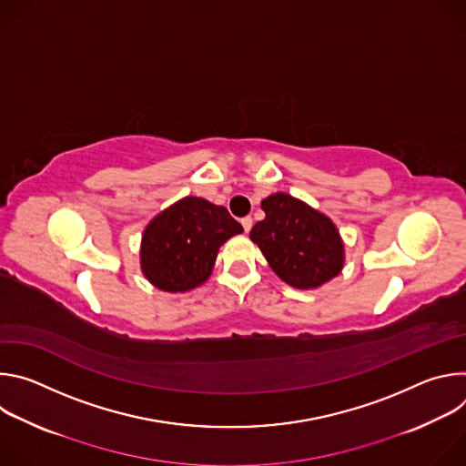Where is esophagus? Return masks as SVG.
I'll return each mask as SVG.
<instances>
[{"label":"esophagus","instance_id":"esophagus-1","mask_svg":"<svg viewBox=\"0 0 466 466\" xmlns=\"http://www.w3.org/2000/svg\"><path fill=\"white\" fill-rule=\"evenodd\" d=\"M241 225H243V230H245V232H250V228H252V218H248V216L243 218V219H241Z\"/></svg>","mask_w":466,"mask_h":466}]
</instances>
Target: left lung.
<instances>
[{"mask_svg": "<svg viewBox=\"0 0 466 466\" xmlns=\"http://www.w3.org/2000/svg\"><path fill=\"white\" fill-rule=\"evenodd\" d=\"M265 219L250 230L277 277L297 289H317L345 268V243L326 214L279 191L261 201Z\"/></svg>", "mask_w": 466, "mask_h": 466, "instance_id": "obj_1", "label": "left lung"}]
</instances>
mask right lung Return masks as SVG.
Here are the masks:
<instances>
[{
    "label": "right lung",
    "mask_w": 466,
    "mask_h": 466,
    "mask_svg": "<svg viewBox=\"0 0 466 466\" xmlns=\"http://www.w3.org/2000/svg\"><path fill=\"white\" fill-rule=\"evenodd\" d=\"M241 232L225 207L182 197L144 228L140 269L160 291H191L210 279L221 245Z\"/></svg>",
    "instance_id": "add662e5"
}]
</instances>
